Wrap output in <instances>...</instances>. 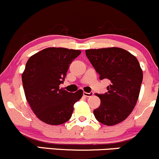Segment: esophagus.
I'll return each mask as SVG.
<instances>
[{
    "instance_id": "1",
    "label": "esophagus",
    "mask_w": 159,
    "mask_h": 159,
    "mask_svg": "<svg viewBox=\"0 0 159 159\" xmlns=\"http://www.w3.org/2000/svg\"><path fill=\"white\" fill-rule=\"evenodd\" d=\"M93 94H94L93 92H89V93H88V92H83V95L86 98L92 97V96L93 95Z\"/></svg>"
}]
</instances>
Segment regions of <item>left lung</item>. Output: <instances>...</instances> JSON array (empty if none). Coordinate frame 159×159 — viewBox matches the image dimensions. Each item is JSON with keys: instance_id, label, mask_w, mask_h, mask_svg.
<instances>
[{"instance_id": "obj_1", "label": "left lung", "mask_w": 159, "mask_h": 159, "mask_svg": "<svg viewBox=\"0 0 159 159\" xmlns=\"http://www.w3.org/2000/svg\"><path fill=\"white\" fill-rule=\"evenodd\" d=\"M87 58L100 80L107 79V92L97 94L99 107L93 111L96 119L105 125L124 121L136 105L143 80V71L137 58L122 48L110 47L85 50Z\"/></svg>"}]
</instances>
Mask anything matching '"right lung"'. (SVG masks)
I'll return each instance as SVG.
<instances>
[{
	"instance_id": "obj_1",
	"label": "right lung",
	"mask_w": 159,
	"mask_h": 159,
	"mask_svg": "<svg viewBox=\"0 0 159 159\" xmlns=\"http://www.w3.org/2000/svg\"><path fill=\"white\" fill-rule=\"evenodd\" d=\"M80 50L49 47L31 56L22 79L27 101L42 122L58 125L69 120L74 103L81 98L83 90L75 93L59 89L65 81L69 65Z\"/></svg>"
}]
</instances>
